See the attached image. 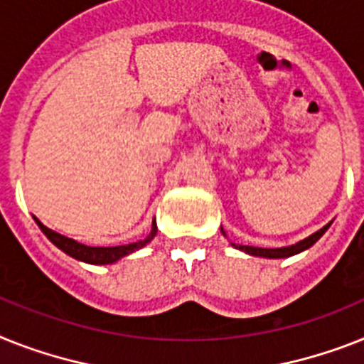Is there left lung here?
I'll return each mask as SVG.
<instances>
[{"label": "left lung", "instance_id": "obj_1", "mask_svg": "<svg viewBox=\"0 0 364 364\" xmlns=\"http://www.w3.org/2000/svg\"><path fill=\"white\" fill-rule=\"evenodd\" d=\"M331 227V223H327L326 227H322L320 230H316L314 234L307 236L305 240L301 242L294 243V245H288V247H277V249H266V247H253V245H240V243H232V247L240 249L243 253L251 255V257H260V258H288V257H294L297 253H303V251H307L309 247H312L318 240L322 238L326 230ZM221 232L225 234L223 227H221ZM227 236V234H225Z\"/></svg>", "mask_w": 364, "mask_h": 364}]
</instances>
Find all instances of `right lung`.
I'll return each mask as SVG.
<instances>
[{
	"instance_id": "add662e5",
	"label": "right lung",
	"mask_w": 364,
	"mask_h": 364,
	"mask_svg": "<svg viewBox=\"0 0 364 364\" xmlns=\"http://www.w3.org/2000/svg\"><path fill=\"white\" fill-rule=\"evenodd\" d=\"M33 219L37 221V225L41 227V230L44 232L50 242L59 247L63 253H67L68 257L76 258V260H81V262L87 264H96V266H104V264H115L119 262L121 258L128 257L137 249L145 247L146 243H150L154 240L156 232H158V225H156V219L152 221V229H150L149 236L145 240H139V242L134 243H126V245H115V247H91V245H85V243H80L76 240L67 238V236H63V234L55 232V230L48 229L46 225H42L35 215Z\"/></svg>"
}]
</instances>
